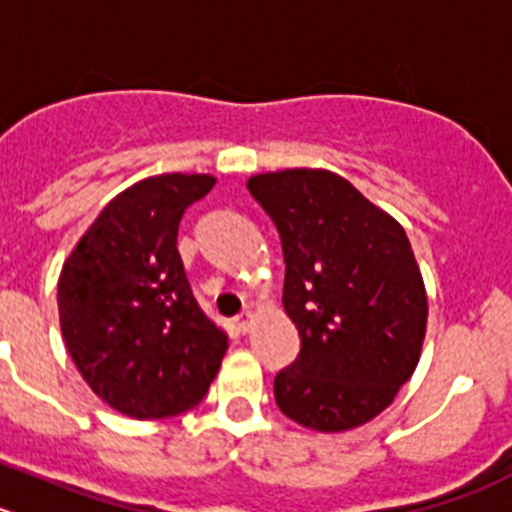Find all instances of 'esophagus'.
Wrapping results in <instances>:
<instances>
[{
	"label": "esophagus",
	"instance_id": "obj_1",
	"mask_svg": "<svg viewBox=\"0 0 512 512\" xmlns=\"http://www.w3.org/2000/svg\"><path fill=\"white\" fill-rule=\"evenodd\" d=\"M252 326H255V313H252V310H242V313L234 318V328L240 333H250Z\"/></svg>",
	"mask_w": 512,
	"mask_h": 512
}]
</instances>
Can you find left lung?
Listing matches in <instances>:
<instances>
[{
	"instance_id": "left-lung-1",
	"label": "left lung",
	"mask_w": 512,
	"mask_h": 512,
	"mask_svg": "<svg viewBox=\"0 0 512 512\" xmlns=\"http://www.w3.org/2000/svg\"><path fill=\"white\" fill-rule=\"evenodd\" d=\"M285 257L283 305L300 353L275 376L280 412L315 432L371 422L412 379L427 290L399 222L326 169L255 174Z\"/></svg>"
}]
</instances>
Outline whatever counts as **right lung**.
<instances>
[{
  "instance_id": "obj_1",
  "label": "right lung",
  "mask_w": 512,
  "mask_h": 512,
  "mask_svg": "<svg viewBox=\"0 0 512 512\" xmlns=\"http://www.w3.org/2000/svg\"><path fill=\"white\" fill-rule=\"evenodd\" d=\"M209 174H159L105 204L60 280V331L85 384L133 419L197 407L227 353L199 308L176 250L181 214L207 197Z\"/></svg>"
}]
</instances>
